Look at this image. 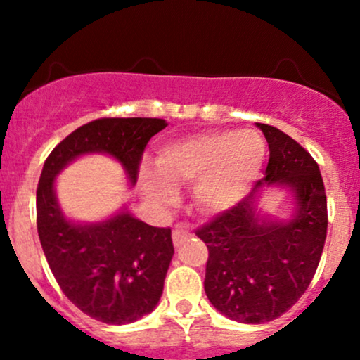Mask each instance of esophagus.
Returning a JSON list of instances; mask_svg holds the SVG:
<instances>
[{
	"mask_svg": "<svg viewBox=\"0 0 360 360\" xmlns=\"http://www.w3.org/2000/svg\"><path fill=\"white\" fill-rule=\"evenodd\" d=\"M189 226L186 225V223H177L174 226V230H172V242H174V245H181L186 238L189 237Z\"/></svg>",
	"mask_w": 360,
	"mask_h": 360,
	"instance_id": "esophagus-1",
	"label": "esophagus"
}]
</instances>
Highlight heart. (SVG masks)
Returning a JSON list of instances; mask_svg holds the SVG:
<instances>
[{"instance_id":"b5f03b06","label":"heart","mask_w":360,"mask_h":360,"mask_svg":"<svg viewBox=\"0 0 360 360\" xmlns=\"http://www.w3.org/2000/svg\"><path fill=\"white\" fill-rule=\"evenodd\" d=\"M266 143L250 130H213L172 140L157 150L159 174L143 169L140 184L147 200L172 205L174 186L193 184L194 201L205 213H221L242 200L257 179Z\"/></svg>"}]
</instances>
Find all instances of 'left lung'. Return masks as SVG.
Returning a JSON list of instances; mask_svg holds the SVG:
<instances>
[{
	"instance_id": "8db88e82",
	"label": "left lung",
	"mask_w": 360,
	"mask_h": 360,
	"mask_svg": "<svg viewBox=\"0 0 360 360\" xmlns=\"http://www.w3.org/2000/svg\"><path fill=\"white\" fill-rule=\"evenodd\" d=\"M257 127L269 143L266 177L249 196L196 230L208 247L206 296L218 311L240 323L274 320L303 296L328 226L325 186L315 159L279 128ZM266 185L288 187L295 194L292 219L279 222L257 213Z\"/></svg>"
}]
</instances>
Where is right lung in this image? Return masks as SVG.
<instances>
[{"instance_id":"add662e5","label":"right lung","mask_w":360,"mask_h":360,"mask_svg":"<svg viewBox=\"0 0 360 360\" xmlns=\"http://www.w3.org/2000/svg\"><path fill=\"white\" fill-rule=\"evenodd\" d=\"M166 127L162 118H98L62 140L40 174L37 230L49 267L69 301L103 323H134L155 308L174 255L171 229L147 225L127 208L96 223L69 220L56 177L77 157L108 154L134 186L143 148Z\"/></svg>"}]
</instances>
